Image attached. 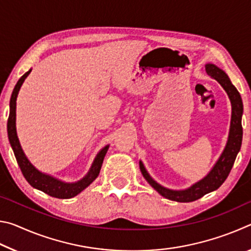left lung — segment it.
<instances>
[{"mask_svg":"<svg viewBox=\"0 0 251 251\" xmlns=\"http://www.w3.org/2000/svg\"><path fill=\"white\" fill-rule=\"evenodd\" d=\"M205 67L206 73L209 75L211 78H215L220 85H222L224 90L227 92L229 99H230L231 101L232 113L228 142L222 156H220V158L218 159L217 163H216L214 168L211 169L210 173L208 174L203 179L198 181L197 184L193 185L190 188L186 190H172L157 184V182L148 175L144 165L142 163H139L141 172L144 178L148 181V184H150L155 190H157L161 196L169 199V201L178 202L195 201H197V199L201 198L202 196H205L206 194L218 189L219 187L223 185V182L226 180L229 173H230L233 166V163H235L237 154L240 151L241 142H243L241 116H243L244 107L239 92H238L237 88L231 84L228 75L225 73L223 70H220L219 67L214 64H207Z\"/></svg>","mask_w":251,"mask_h":251,"instance_id":"obj_1","label":"left lung"}]
</instances>
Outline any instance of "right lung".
<instances>
[{"label":"right lung","instance_id":"obj_1","mask_svg":"<svg viewBox=\"0 0 251 251\" xmlns=\"http://www.w3.org/2000/svg\"><path fill=\"white\" fill-rule=\"evenodd\" d=\"M29 70L26 72L22 77L19 79V82L16 83L13 93H12L11 96V101H10V115H8V121H7V133H8V139H10L11 146L13 148L14 155L16 157V160H18V164L21 168V172H22L23 176L27 182L34 188L42 190V192L50 195V196L55 197V198H61V199H67L72 198L78 195L82 190L86 188L87 186H90L93 181L96 179V177L99 176L101 164H103L104 157L107 152L108 146L104 147L99 154H97L94 163L92 165L91 171L85 176L82 180L77 182H74V184H67V182H63L58 179H55V178L50 177L49 175H45V174H42L41 172L37 171V169L33 166V165L29 163L26 156L24 155V152L21 148L18 135H16V128H15V116H16V97H18L19 91L24 79L27 77L29 74Z\"/></svg>","mask_w":251,"mask_h":251}]
</instances>
